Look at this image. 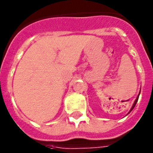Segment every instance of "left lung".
Instances as JSON below:
<instances>
[{
    "label": "left lung",
    "mask_w": 153,
    "mask_h": 153,
    "mask_svg": "<svg viewBox=\"0 0 153 153\" xmlns=\"http://www.w3.org/2000/svg\"><path fill=\"white\" fill-rule=\"evenodd\" d=\"M140 93H139V94H138V96H137V98H136V100L134 101V102H133V105H132V107H131L130 110H129V112H128V114H129V113H130V112L132 111V110H133V108H134V107H135L136 104H137V101H138V98H139V95H140Z\"/></svg>",
    "instance_id": "1"
}]
</instances>
